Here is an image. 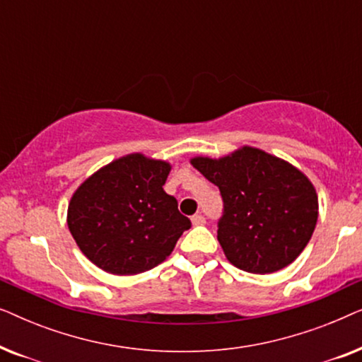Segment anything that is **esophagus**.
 Segmentation results:
<instances>
[{
    "instance_id": "1",
    "label": "esophagus",
    "mask_w": 362,
    "mask_h": 362,
    "mask_svg": "<svg viewBox=\"0 0 362 362\" xmlns=\"http://www.w3.org/2000/svg\"><path fill=\"white\" fill-rule=\"evenodd\" d=\"M192 226H204L206 224V217L202 214H194L191 217Z\"/></svg>"
}]
</instances>
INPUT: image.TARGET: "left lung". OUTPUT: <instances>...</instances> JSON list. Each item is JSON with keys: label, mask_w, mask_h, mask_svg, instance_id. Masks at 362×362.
Returning a JSON list of instances; mask_svg holds the SVG:
<instances>
[{"label": "left lung", "mask_w": 362, "mask_h": 362, "mask_svg": "<svg viewBox=\"0 0 362 362\" xmlns=\"http://www.w3.org/2000/svg\"><path fill=\"white\" fill-rule=\"evenodd\" d=\"M191 165L219 187L217 240L232 265L265 275L303 252L318 221V196L300 170L252 146L219 160L192 158Z\"/></svg>", "instance_id": "obj_1"}]
</instances>
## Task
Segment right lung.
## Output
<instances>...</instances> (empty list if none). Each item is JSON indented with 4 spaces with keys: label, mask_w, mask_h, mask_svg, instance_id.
I'll return each instance as SVG.
<instances>
[{
    "label": "right lung",
    "mask_w": 362,
    "mask_h": 362,
    "mask_svg": "<svg viewBox=\"0 0 362 362\" xmlns=\"http://www.w3.org/2000/svg\"><path fill=\"white\" fill-rule=\"evenodd\" d=\"M166 161L133 153L82 182L67 211L69 230L92 264L113 275L160 265L191 221L166 194Z\"/></svg>",
    "instance_id": "obj_1"
}]
</instances>
